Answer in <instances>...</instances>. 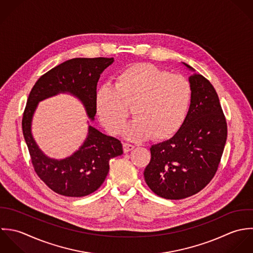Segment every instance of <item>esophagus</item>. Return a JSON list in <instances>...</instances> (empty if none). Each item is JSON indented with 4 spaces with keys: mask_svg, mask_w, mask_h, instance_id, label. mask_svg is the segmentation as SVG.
I'll use <instances>...</instances> for the list:
<instances>
[{
    "mask_svg": "<svg viewBox=\"0 0 253 253\" xmlns=\"http://www.w3.org/2000/svg\"><path fill=\"white\" fill-rule=\"evenodd\" d=\"M134 148H135V147H134L133 145H131V144L123 143V151H124V152H130V151H132Z\"/></svg>",
    "mask_w": 253,
    "mask_h": 253,
    "instance_id": "obj_1",
    "label": "esophagus"
}]
</instances>
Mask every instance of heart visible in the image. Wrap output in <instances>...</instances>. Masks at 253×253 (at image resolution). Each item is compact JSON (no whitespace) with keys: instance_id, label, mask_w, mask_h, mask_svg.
<instances>
[{"instance_id":"1","label":"heart","mask_w":253,"mask_h":253,"mask_svg":"<svg viewBox=\"0 0 253 253\" xmlns=\"http://www.w3.org/2000/svg\"><path fill=\"white\" fill-rule=\"evenodd\" d=\"M191 101L192 87L185 77L150 63H137L118 74L114 87L101 86L96 109L103 127L117 135L132 108L135 120L125 127L123 135L132 141L150 137L162 141L180 129Z\"/></svg>"}]
</instances>
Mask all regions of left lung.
Instances as JSON below:
<instances>
[{
  "instance_id": "obj_1",
  "label": "left lung",
  "mask_w": 253,
  "mask_h": 253,
  "mask_svg": "<svg viewBox=\"0 0 253 253\" xmlns=\"http://www.w3.org/2000/svg\"><path fill=\"white\" fill-rule=\"evenodd\" d=\"M189 81L188 114L171 139L152 146L144 172L150 189L166 200L186 199L205 188L218 169L227 140V122L214 87L197 73Z\"/></svg>"
}]
</instances>
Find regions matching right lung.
Wrapping results in <instances>:
<instances>
[{
	"label": "right lung",
	"mask_w": 253,
	"mask_h": 253,
	"mask_svg": "<svg viewBox=\"0 0 253 253\" xmlns=\"http://www.w3.org/2000/svg\"><path fill=\"white\" fill-rule=\"evenodd\" d=\"M113 57H77L66 60L42 75L33 86L22 117V132L32 165L39 178L54 193L81 198L97 191L109 171V160L123 153L119 140L89 126L88 135L77 152L64 159L48 157L37 146L31 133L38 102L59 93L79 99L93 121L97 113V85L102 71Z\"/></svg>",
	"instance_id": "1"
}]
</instances>
